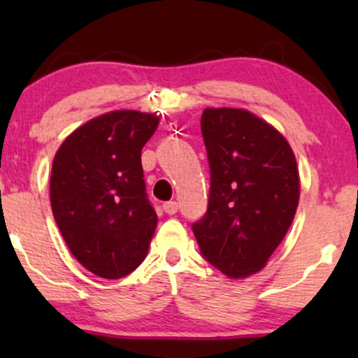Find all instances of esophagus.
I'll return each mask as SVG.
<instances>
[{
  "label": "esophagus",
  "mask_w": 358,
  "mask_h": 358,
  "mask_svg": "<svg viewBox=\"0 0 358 358\" xmlns=\"http://www.w3.org/2000/svg\"><path fill=\"white\" fill-rule=\"evenodd\" d=\"M163 210H165V213H168V215H175V213L178 212V203L166 202L165 205H163Z\"/></svg>",
  "instance_id": "1"
}]
</instances>
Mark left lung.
<instances>
[{
  "mask_svg": "<svg viewBox=\"0 0 358 358\" xmlns=\"http://www.w3.org/2000/svg\"><path fill=\"white\" fill-rule=\"evenodd\" d=\"M200 126L210 195L192 231L213 268L231 279L249 278L268 264L294 219L296 158L276 127L250 110L207 108Z\"/></svg>",
  "mask_w": 358,
  "mask_h": 358,
  "instance_id": "8db88e82",
  "label": "left lung"
}]
</instances>
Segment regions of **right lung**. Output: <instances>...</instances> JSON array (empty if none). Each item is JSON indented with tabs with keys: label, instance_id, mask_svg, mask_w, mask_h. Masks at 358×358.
I'll use <instances>...</instances> for the list:
<instances>
[{
	"label": "right lung",
	"instance_id": "right-lung-1",
	"mask_svg": "<svg viewBox=\"0 0 358 358\" xmlns=\"http://www.w3.org/2000/svg\"><path fill=\"white\" fill-rule=\"evenodd\" d=\"M158 124L156 114L110 110L77 127L53 158V217L72 256L99 278L133 273L150 249L158 217L141 150Z\"/></svg>",
	"mask_w": 358,
	"mask_h": 358
}]
</instances>
